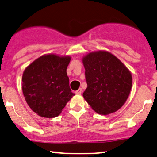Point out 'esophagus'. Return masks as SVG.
Wrapping results in <instances>:
<instances>
[{"instance_id":"obj_1","label":"esophagus","mask_w":157,"mask_h":157,"mask_svg":"<svg viewBox=\"0 0 157 157\" xmlns=\"http://www.w3.org/2000/svg\"><path fill=\"white\" fill-rule=\"evenodd\" d=\"M82 89H79L77 91H76V92L75 93H76L77 94H82Z\"/></svg>"}]
</instances>
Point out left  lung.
<instances>
[{
  "mask_svg": "<svg viewBox=\"0 0 157 157\" xmlns=\"http://www.w3.org/2000/svg\"><path fill=\"white\" fill-rule=\"evenodd\" d=\"M87 88L84 99L97 113L107 115L125 104L132 87V75L115 55L107 51L92 52L82 59Z\"/></svg>",
  "mask_w": 157,
  "mask_h": 157,
  "instance_id": "obj_1",
  "label": "left lung"
}]
</instances>
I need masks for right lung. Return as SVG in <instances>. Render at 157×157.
Instances as JSON below:
<instances>
[{
    "instance_id": "obj_1",
    "label": "right lung",
    "mask_w": 157,
    "mask_h": 157,
    "mask_svg": "<svg viewBox=\"0 0 157 157\" xmlns=\"http://www.w3.org/2000/svg\"><path fill=\"white\" fill-rule=\"evenodd\" d=\"M70 60V56L47 54L25 68L22 77L23 96L30 109L39 116L56 117L75 95L66 73Z\"/></svg>"
}]
</instances>
